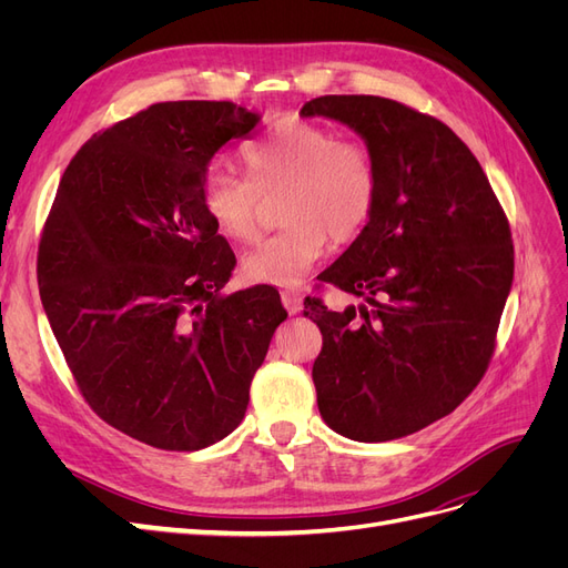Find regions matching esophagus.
Here are the masks:
<instances>
[{
    "label": "esophagus",
    "instance_id": "1",
    "mask_svg": "<svg viewBox=\"0 0 568 568\" xmlns=\"http://www.w3.org/2000/svg\"><path fill=\"white\" fill-rule=\"evenodd\" d=\"M282 303L291 315H296V313H301V307H303V294L298 288H284L282 291Z\"/></svg>",
    "mask_w": 568,
    "mask_h": 568
}]
</instances>
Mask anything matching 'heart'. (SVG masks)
<instances>
[{
  "instance_id": "heart-1",
  "label": "heart",
  "mask_w": 568,
  "mask_h": 568,
  "mask_svg": "<svg viewBox=\"0 0 568 568\" xmlns=\"http://www.w3.org/2000/svg\"><path fill=\"white\" fill-rule=\"evenodd\" d=\"M248 180L213 170L203 180V211L232 242H251L261 227L263 196L282 194V230L255 244L242 261L257 284L296 286L326 248L348 244L367 227L379 199V170L372 151L338 140L332 128L298 118L272 125L244 151Z\"/></svg>"
}]
</instances>
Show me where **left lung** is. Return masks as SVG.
Instances as JSON below:
<instances>
[{
  "label": "left lung",
  "mask_w": 568,
  "mask_h": 568,
  "mask_svg": "<svg viewBox=\"0 0 568 568\" xmlns=\"http://www.w3.org/2000/svg\"><path fill=\"white\" fill-rule=\"evenodd\" d=\"M301 115L348 125L379 170L367 227L320 274L357 305L305 301L322 332L320 415L351 440L403 438L450 415L488 369L514 280L509 222L440 120L369 94L317 97Z\"/></svg>",
  "instance_id": "8db88e82"
}]
</instances>
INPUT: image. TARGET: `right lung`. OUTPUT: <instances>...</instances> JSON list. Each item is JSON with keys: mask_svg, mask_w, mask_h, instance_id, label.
<instances>
[{"mask_svg": "<svg viewBox=\"0 0 568 568\" xmlns=\"http://www.w3.org/2000/svg\"><path fill=\"white\" fill-rule=\"evenodd\" d=\"M257 123L232 101L153 104L75 153L47 217L51 332L97 415L153 448L230 436L286 320L272 286L220 294L236 257L203 211L213 156Z\"/></svg>", "mask_w": 568, "mask_h": 568, "instance_id": "add662e5", "label": "right lung"}]
</instances>
